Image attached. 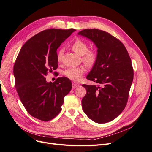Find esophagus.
<instances>
[{
	"label": "esophagus",
	"mask_w": 152,
	"mask_h": 152,
	"mask_svg": "<svg viewBox=\"0 0 152 152\" xmlns=\"http://www.w3.org/2000/svg\"><path fill=\"white\" fill-rule=\"evenodd\" d=\"M78 87V85L76 84V83H72V88H77Z\"/></svg>",
	"instance_id": "34e87169"
}]
</instances>
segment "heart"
I'll return each instance as SVG.
<instances>
[{
  "mask_svg": "<svg viewBox=\"0 0 152 152\" xmlns=\"http://www.w3.org/2000/svg\"><path fill=\"white\" fill-rule=\"evenodd\" d=\"M72 50L78 55L82 56L83 64L89 68H92L96 64L99 59V52L95 48L88 49L89 46L86 42L81 39H77L71 45ZM64 55V49L60 48L57 52V59L58 62L62 61ZM86 72L83 66L70 67L64 72V74L69 79L78 81Z\"/></svg>",
  "mask_w": 152,
  "mask_h": 152,
  "instance_id": "b5f03b06",
  "label": "heart"
}]
</instances>
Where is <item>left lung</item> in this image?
Listing matches in <instances>:
<instances>
[{"instance_id": "1", "label": "left lung", "mask_w": 152, "mask_h": 152, "mask_svg": "<svg viewBox=\"0 0 152 152\" xmlns=\"http://www.w3.org/2000/svg\"><path fill=\"white\" fill-rule=\"evenodd\" d=\"M98 48L99 59L88 80L99 86L83 84L87 94L82 99L83 112L94 122L104 124L122 113L128 101L133 69L129 54L118 39L103 30L90 28L79 32Z\"/></svg>"}]
</instances>
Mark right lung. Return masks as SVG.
Wrapping results in <instances>:
<instances>
[{
    "label": "right lung",
    "instance_id": "obj_1",
    "mask_svg": "<svg viewBox=\"0 0 152 152\" xmlns=\"http://www.w3.org/2000/svg\"><path fill=\"white\" fill-rule=\"evenodd\" d=\"M74 31L50 28L35 35L22 46L14 64L15 86L21 102L30 115L44 122L61 111L64 96L72 87L68 78L58 77L52 83L45 76L57 69V48Z\"/></svg>",
    "mask_w": 152,
    "mask_h": 152
}]
</instances>
